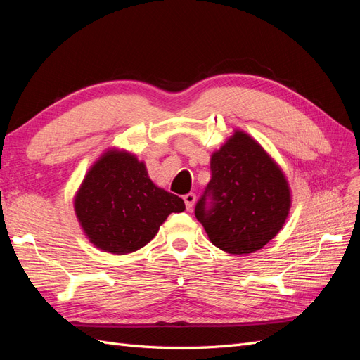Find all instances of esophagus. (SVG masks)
Listing matches in <instances>:
<instances>
[{"label": "esophagus", "instance_id": "1", "mask_svg": "<svg viewBox=\"0 0 360 360\" xmlns=\"http://www.w3.org/2000/svg\"><path fill=\"white\" fill-rule=\"evenodd\" d=\"M183 200H184V204H186V209L188 210H192V207H193V204H195V201H197V197H195V193H186L183 197Z\"/></svg>", "mask_w": 360, "mask_h": 360}]
</instances>
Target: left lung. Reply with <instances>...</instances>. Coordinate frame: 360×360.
Here are the masks:
<instances>
[{
	"instance_id": "8db88e82",
	"label": "left lung",
	"mask_w": 360,
	"mask_h": 360,
	"mask_svg": "<svg viewBox=\"0 0 360 360\" xmlns=\"http://www.w3.org/2000/svg\"><path fill=\"white\" fill-rule=\"evenodd\" d=\"M210 169L195 216L216 248L233 255L255 252L279 233L290 213L285 174L243 130L214 151Z\"/></svg>"
}]
</instances>
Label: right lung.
<instances>
[{
  "mask_svg": "<svg viewBox=\"0 0 360 360\" xmlns=\"http://www.w3.org/2000/svg\"><path fill=\"white\" fill-rule=\"evenodd\" d=\"M73 204L89 240L115 255L146 246L171 213L186 209L180 197L150 180L144 162L117 148L93 163Z\"/></svg>",
  "mask_w": 360,
  "mask_h": 360,
  "instance_id": "add662e5",
  "label": "right lung"
}]
</instances>
